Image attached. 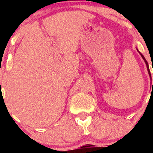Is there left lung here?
Listing matches in <instances>:
<instances>
[{"label": "left lung", "mask_w": 153, "mask_h": 153, "mask_svg": "<svg viewBox=\"0 0 153 153\" xmlns=\"http://www.w3.org/2000/svg\"><path fill=\"white\" fill-rule=\"evenodd\" d=\"M137 50H138V49H137ZM138 52H139L140 53V55H141V56L142 57V58L143 59V61H144V62H145V64H146V68H147V71H148V73H149V76H150V78H151V74H150V71H149V65H148V63H147V61H146V60L145 59V58L144 57H143V55H142V54L141 53V52H139V51L138 50ZM153 72V71H152ZM151 80H152V78H151ZM153 84V83H152Z\"/></svg>", "instance_id": "left-lung-1"}]
</instances>
